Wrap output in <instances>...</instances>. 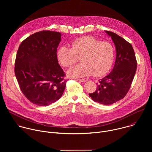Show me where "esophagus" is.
Instances as JSON below:
<instances>
[{
	"mask_svg": "<svg viewBox=\"0 0 152 152\" xmlns=\"http://www.w3.org/2000/svg\"><path fill=\"white\" fill-rule=\"evenodd\" d=\"M73 79L77 80V81H80V82H85V79H79V78H74Z\"/></svg>",
	"mask_w": 152,
	"mask_h": 152,
	"instance_id": "34e87169",
	"label": "esophagus"
}]
</instances>
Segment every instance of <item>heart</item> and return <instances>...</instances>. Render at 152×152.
I'll use <instances>...</instances> for the list:
<instances>
[{
	"label": "heart",
	"instance_id": "b5f03b06",
	"mask_svg": "<svg viewBox=\"0 0 152 152\" xmlns=\"http://www.w3.org/2000/svg\"><path fill=\"white\" fill-rule=\"evenodd\" d=\"M71 48L61 46L57 51V58L64 67H71L79 58L81 63L72 68L69 76L75 77L102 76L109 72L114 63L115 49L112 43L101 41L92 36L74 39Z\"/></svg>",
	"mask_w": 152,
	"mask_h": 152
}]
</instances>
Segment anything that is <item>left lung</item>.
<instances>
[{
  "label": "left lung",
  "instance_id": "left-lung-1",
  "mask_svg": "<svg viewBox=\"0 0 152 152\" xmlns=\"http://www.w3.org/2000/svg\"><path fill=\"white\" fill-rule=\"evenodd\" d=\"M114 41L116 59L113 71L99 80L95 92L89 96L96 102L107 105L123 99L128 93L134 78L137 62L131 43L111 31H105Z\"/></svg>",
  "mask_w": 152,
  "mask_h": 152
}]
</instances>
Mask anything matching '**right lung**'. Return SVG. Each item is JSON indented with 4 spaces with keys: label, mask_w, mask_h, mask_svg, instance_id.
<instances>
[{
    "label": "right lung",
    "mask_w": 152,
    "mask_h": 152,
    "mask_svg": "<svg viewBox=\"0 0 152 152\" xmlns=\"http://www.w3.org/2000/svg\"><path fill=\"white\" fill-rule=\"evenodd\" d=\"M58 32L42 31L24 39L17 50L14 72L20 88L32 103L48 106L62 96L66 86L56 50Z\"/></svg>",
    "instance_id": "add662e5"
}]
</instances>
